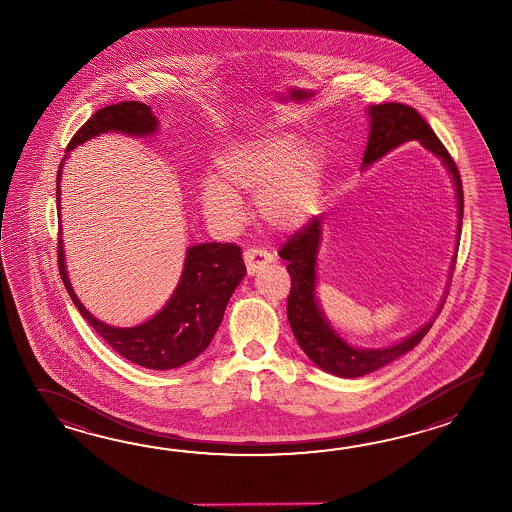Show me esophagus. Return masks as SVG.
<instances>
[{"mask_svg": "<svg viewBox=\"0 0 512 512\" xmlns=\"http://www.w3.org/2000/svg\"><path fill=\"white\" fill-rule=\"evenodd\" d=\"M243 260H245L249 274H256V272H260L265 265L271 263L272 254H269L265 249H260V247H249L247 251L243 252Z\"/></svg>", "mask_w": 512, "mask_h": 512, "instance_id": "esophagus-1", "label": "esophagus"}]
</instances>
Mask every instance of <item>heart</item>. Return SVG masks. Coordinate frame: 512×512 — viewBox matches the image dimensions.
Segmentation results:
<instances>
[{
  "label": "heart",
  "mask_w": 512,
  "mask_h": 512,
  "mask_svg": "<svg viewBox=\"0 0 512 512\" xmlns=\"http://www.w3.org/2000/svg\"><path fill=\"white\" fill-rule=\"evenodd\" d=\"M326 161L315 144H298L294 135L276 133L234 142L214 161V177L201 190L208 216L223 225L241 221L236 192H256V210L272 229H300L313 216L324 185Z\"/></svg>",
  "instance_id": "obj_1"
}]
</instances>
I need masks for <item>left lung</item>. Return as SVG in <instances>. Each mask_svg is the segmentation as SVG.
Returning a JSON list of instances; mask_svg holds the SVG:
<instances>
[{
    "label": "left lung",
    "mask_w": 512,
    "mask_h": 512,
    "mask_svg": "<svg viewBox=\"0 0 512 512\" xmlns=\"http://www.w3.org/2000/svg\"><path fill=\"white\" fill-rule=\"evenodd\" d=\"M368 113L371 120L370 139H368L362 164L368 166L375 163L377 159H381L382 155L392 152L393 148H397L403 142L414 141V139L421 141L426 150L441 157V161L454 177L457 207H459V225H457V234H459L461 219H463L461 177L454 159L450 157L443 142L437 139L430 124L417 113V109L410 108L401 102H386V104L370 106ZM320 230H322V216H315L309 219V223H305L302 229L296 230L280 249V258L287 260V271L291 274L287 318L298 346L304 349L305 355L313 360L318 368L329 371L337 377H348V379L362 377L366 373L379 370L388 362L415 348L430 331L435 318L419 331H415L414 335L404 338L403 342L395 344L392 348H351L327 324L320 307L316 304L315 261L318 245H320Z\"/></svg>",
    "instance_id": "left-lung-1"
}]
</instances>
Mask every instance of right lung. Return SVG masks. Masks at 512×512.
<instances>
[{
	"mask_svg": "<svg viewBox=\"0 0 512 512\" xmlns=\"http://www.w3.org/2000/svg\"><path fill=\"white\" fill-rule=\"evenodd\" d=\"M157 128L152 108L128 100L98 109L73 135L66 152L106 131L150 135ZM60 174L56 177V201L60 210ZM58 271L73 304L89 326L124 359L150 370H172L199 357L208 348L225 315L230 296L245 274L241 249L234 243H201L186 251L179 285L163 311L137 327H111L97 320L80 304L67 278L64 247L58 236Z\"/></svg>",
	"mask_w": 512,
	"mask_h": 512,
	"instance_id": "1",
	"label": "right lung"
}]
</instances>
